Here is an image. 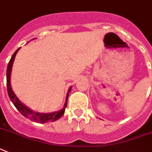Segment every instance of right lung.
<instances>
[{
  "mask_svg": "<svg viewBox=\"0 0 152 152\" xmlns=\"http://www.w3.org/2000/svg\"><path fill=\"white\" fill-rule=\"evenodd\" d=\"M20 48H18L17 50L15 51V52L13 54V56H11V58L10 59L7 65V93H8V96L10 99H11V102L13 103L15 107L18 109L20 113L22 114L24 117H28L31 121L35 122H39V123H47V122H53L59 119L65 113V110L67 106V100H68L69 94L72 86H70L69 89L68 90V93L66 94V102L63 106L62 109H61L58 111H54L52 113H39V112L33 111L32 110L29 109L28 107L22 104L18 98L17 97V96L15 95L14 91L12 90V88L11 86V70H12V66H13L14 61H15V56L16 54L18 53V50Z\"/></svg>",
  "mask_w": 152,
  "mask_h": 152,
  "instance_id": "right-lung-1",
  "label": "right lung"
}]
</instances>
